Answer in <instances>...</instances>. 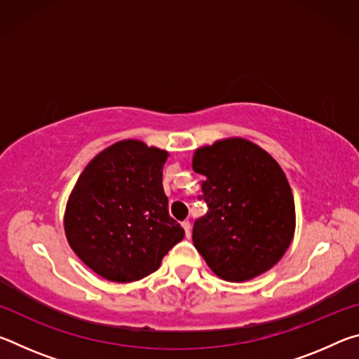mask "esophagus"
Returning <instances> with one entry per match:
<instances>
[{
    "mask_svg": "<svg viewBox=\"0 0 359 359\" xmlns=\"http://www.w3.org/2000/svg\"><path fill=\"white\" fill-rule=\"evenodd\" d=\"M182 228L185 229V236L188 239L191 238V223L188 222V220H185V222H182Z\"/></svg>",
    "mask_w": 359,
    "mask_h": 359,
    "instance_id": "esophagus-1",
    "label": "esophagus"
}]
</instances>
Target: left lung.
Listing matches in <instances>:
<instances>
[{"label":"left lung","mask_w":359,"mask_h":359,"mask_svg":"<svg viewBox=\"0 0 359 359\" xmlns=\"http://www.w3.org/2000/svg\"><path fill=\"white\" fill-rule=\"evenodd\" d=\"M199 201L208 214L193 224V244L218 277L244 282L278 263L294 234V199L285 172L267 151L245 139L198 149Z\"/></svg>","instance_id":"left-lung-1"}]
</instances>
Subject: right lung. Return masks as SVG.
<instances>
[{
	"mask_svg": "<svg viewBox=\"0 0 359 359\" xmlns=\"http://www.w3.org/2000/svg\"><path fill=\"white\" fill-rule=\"evenodd\" d=\"M166 160L168 151L130 139L102 150L79 175L66 205V238L107 280L144 278L184 239L163 190Z\"/></svg>",
	"mask_w": 359,
	"mask_h": 359,
	"instance_id": "obj_1",
	"label": "right lung"
}]
</instances>
